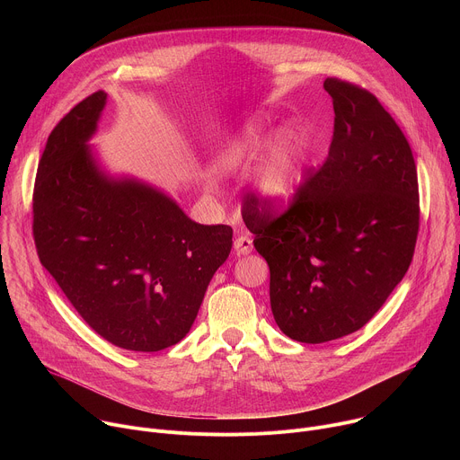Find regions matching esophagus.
<instances>
[{"mask_svg": "<svg viewBox=\"0 0 460 460\" xmlns=\"http://www.w3.org/2000/svg\"><path fill=\"white\" fill-rule=\"evenodd\" d=\"M234 251L236 254H247L252 251V240L251 236L247 234H240L236 240H234Z\"/></svg>", "mask_w": 460, "mask_h": 460, "instance_id": "34e87169", "label": "esophagus"}]
</instances>
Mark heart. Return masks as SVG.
I'll list each match as a JSON object with an SVG mask.
<instances>
[{"label":"heart","instance_id":"heart-1","mask_svg":"<svg viewBox=\"0 0 460 460\" xmlns=\"http://www.w3.org/2000/svg\"><path fill=\"white\" fill-rule=\"evenodd\" d=\"M268 144L266 121H249L236 137L218 153L217 167L220 171H236L249 164ZM305 144L295 130L282 133L268 147L258 169V192L275 208L291 204L300 192L305 171Z\"/></svg>","mask_w":460,"mask_h":460}]
</instances>
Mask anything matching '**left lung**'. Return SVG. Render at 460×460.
I'll return each mask as SVG.
<instances>
[{
    "instance_id": "obj_1",
    "label": "left lung",
    "mask_w": 460,
    "mask_h": 460,
    "mask_svg": "<svg viewBox=\"0 0 460 460\" xmlns=\"http://www.w3.org/2000/svg\"><path fill=\"white\" fill-rule=\"evenodd\" d=\"M333 138L322 167L280 213L247 194L243 222L266 258L275 322L304 344L346 337L367 323L404 279L419 234L411 147L366 89L327 78Z\"/></svg>"
}]
</instances>
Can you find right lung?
I'll return each instance as SVG.
<instances>
[{
  "instance_id": "obj_1",
  "label": "right lung",
  "mask_w": 460,
  "mask_h": 460,
  "mask_svg": "<svg viewBox=\"0 0 460 460\" xmlns=\"http://www.w3.org/2000/svg\"><path fill=\"white\" fill-rule=\"evenodd\" d=\"M105 100L103 91L87 96L49 135L32 194L34 242L100 337L160 351L189 333L233 229L196 224L158 189L100 171L87 142Z\"/></svg>"
}]
</instances>
